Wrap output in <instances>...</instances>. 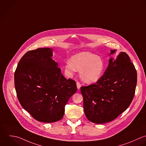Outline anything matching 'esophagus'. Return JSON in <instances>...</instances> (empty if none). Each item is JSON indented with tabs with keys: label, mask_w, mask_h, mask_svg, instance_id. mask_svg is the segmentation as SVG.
<instances>
[{
	"label": "esophagus",
	"mask_w": 146,
	"mask_h": 146,
	"mask_svg": "<svg viewBox=\"0 0 146 146\" xmlns=\"http://www.w3.org/2000/svg\"><path fill=\"white\" fill-rule=\"evenodd\" d=\"M81 84H80V82L77 81V89H80V88H81Z\"/></svg>",
	"instance_id": "esophagus-1"
}]
</instances>
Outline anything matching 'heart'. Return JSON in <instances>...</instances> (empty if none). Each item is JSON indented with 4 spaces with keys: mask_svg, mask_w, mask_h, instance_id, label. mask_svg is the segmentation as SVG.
Masks as SVG:
<instances>
[{
    "mask_svg": "<svg viewBox=\"0 0 146 146\" xmlns=\"http://www.w3.org/2000/svg\"><path fill=\"white\" fill-rule=\"evenodd\" d=\"M105 68L104 60L89 52H82L74 54L65 65L66 70L70 74L76 70L80 71L81 79L88 84L98 81L102 77Z\"/></svg>",
    "mask_w": 146,
    "mask_h": 146,
    "instance_id": "b5f03b06",
    "label": "heart"
}]
</instances>
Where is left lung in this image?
I'll return each instance as SVG.
<instances>
[{"label": "left lung", "instance_id": "obj_1", "mask_svg": "<svg viewBox=\"0 0 146 146\" xmlns=\"http://www.w3.org/2000/svg\"><path fill=\"white\" fill-rule=\"evenodd\" d=\"M111 50V54L115 52ZM95 84L81 86L85 115L90 122L102 124L117 118L130 106L135 95L137 73L129 55L121 52Z\"/></svg>", "mask_w": 146, "mask_h": 146}]
</instances>
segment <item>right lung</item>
Returning <instances> with one entry per match:
<instances>
[{"label": "right lung", "instance_id": "add662e5", "mask_svg": "<svg viewBox=\"0 0 146 146\" xmlns=\"http://www.w3.org/2000/svg\"><path fill=\"white\" fill-rule=\"evenodd\" d=\"M50 48L27 52L14 74L18 100L36 120L52 123L61 119L65 106L77 89L74 80H66L52 58Z\"/></svg>", "mask_w": 146, "mask_h": 146}]
</instances>
